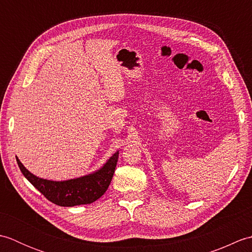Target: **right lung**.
<instances>
[{"label": "right lung", "instance_id": "obj_1", "mask_svg": "<svg viewBox=\"0 0 252 252\" xmlns=\"http://www.w3.org/2000/svg\"><path fill=\"white\" fill-rule=\"evenodd\" d=\"M119 152L115 153L103 167L95 172L67 181H50L37 178L27 170L16 157L25 178L53 203L62 207L88 205L105 194L115 173Z\"/></svg>", "mask_w": 252, "mask_h": 252}]
</instances>
